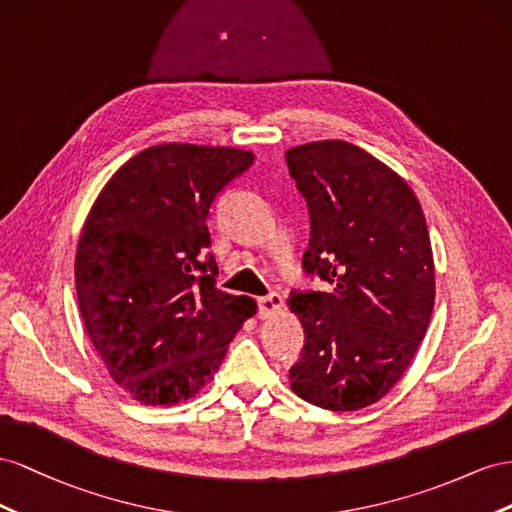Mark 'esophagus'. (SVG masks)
I'll use <instances>...</instances> for the list:
<instances>
[{
  "label": "esophagus",
  "instance_id": "obj_1",
  "mask_svg": "<svg viewBox=\"0 0 512 512\" xmlns=\"http://www.w3.org/2000/svg\"><path fill=\"white\" fill-rule=\"evenodd\" d=\"M257 304H259V317L266 319V317H272L283 309V296L276 294V291H272V294L259 298Z\"/></svg>",
  "mask_w": 512,
  "mask_h": 512
}]
</instances>
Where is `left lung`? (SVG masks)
<instances>
[{
	"instance_id": "8db88e82",
	"label": "left lung",
	"mask_w": 512,
	"mask_h": 512,
	"mask_svg": "<svg viewBox=\"0 0 512 512\" xmlns=\"http://www.w3.org/2000/svg\"><path fill=\"white\" fill-rule=\"evenodd\" d=\"M306 197L311 240L304 270L330 291L287 300L304 328L289 384L330 412H356L394 388L425 339L435 266L420 201L397 171L341 139L285 152Z\"/></svg>"
}]
</instances>
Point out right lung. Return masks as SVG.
Masks as SVG:
<instances>
[{
  "instance_id": "add662e5",
  "label": "right lung",
  "mask_w": 512,
  "mask_h": 512,
  "mask_svg": "<svg viewBox=\"0 0 512 512\" xmlns=\"http://www.w3.org/2000/svg\"><path fill=\"white\" fill-rule=\"evenodd\" d=\"M255 154L160 143L111 175L75 257L83 324L115 384L145 405L195 397L257 304L216 287L206 218Z\"/></svg>"
}]
</instances>
